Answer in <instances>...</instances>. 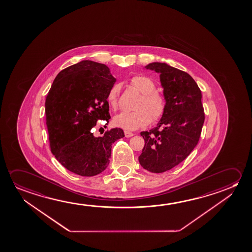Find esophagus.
Masks as SVG:
<instances>
[{
  "mask_svg": "<svg viewBox=\"0 0 252 252\" xmlns=\"http://www.w3.org/2000/svg\"><path fill=\"white\" fill-rule=\"evenodd\" d=\"M134 135V133H132L131 132H128V131H125V136L126 137V138H130V137H132V136Z\"/></svg>",
  "mask_w": 252,
  "mask_h": 252,
  "instance_id": "obj_1",
  "label": "esophagus"
}]
</instances>
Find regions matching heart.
<instances>
[{"instance_id": "heart-1", "label": "heart", "mask_w": 252, "mask_h": 252, "mask_svg": "<svg viewBox=\"0 0 252 252\" xmlns=\"http://www.w3.org/2000/svg\"><path fill=\"white\" fill-rule=\"evenodd\" d=\"M134 89L141 93L136 105V111L123 112L113 118V124L127 131L146 126L150 121H157L163 116L166 110V101L161 94L155 92L156 85L151 78L142 75L134 76L130 80ZM120 85H114L109 90L106 100L112 109H116L120 96Z\"/></svg>"}]
</instances>
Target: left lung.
Here are the masks:
<instances>
[{"label": "left lung", "mask_w": 252, "mask_h": 252, "mask_svg": "<svg viewBox=\"0 0 252 252\" xmlns=\"http://www.w3.org/2000/svg\"><path fill=\"white\" fill-rule=\"evenodd\" d=\"M159 74L166 110L157 126L141 132L145 146L140 165L152 173H163L179 165L196 147L204 123L201 90L185 71L166 63L145 66Z\"/></svg>", "instance_id": "obj_1"}]
</instances>
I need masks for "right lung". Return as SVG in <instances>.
Here are the masks:
<instances>
[{
	"instance_id": "1",
	"label": "right lung",
	"mask_w": 252,
	"mask_h": 252,
	"mask_svg": "<svg viewBox=\"0 0 252 252\" xmlns=\"http://www.w3.org/2000/svg\"><path fill=\"white\" fill-rule=\"evenodd\" d=\"M116 78L108 67L83 60L61 70L45 100L51 152L63 167L81 176L100 174L110 163L112 145L124 137L120 128L94 136L97 120L108 123L106 96Z\"/></svg>"
}]
</instances>
